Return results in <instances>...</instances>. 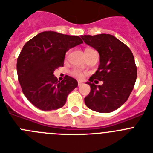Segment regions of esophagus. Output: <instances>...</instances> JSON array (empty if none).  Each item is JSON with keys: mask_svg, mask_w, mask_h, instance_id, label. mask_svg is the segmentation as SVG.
<instances>
[{"mask_svg": "<svg viewBox=\"0 0 153 153\" xmlns=\"http://www.w3.org/2000/svg\"><path fill=\"white\" fill-rule=\"evenodd\" d=\"M83 83H82L81 81H78V86H80L81 85H83Z\"/></svg>", "mask_w": 153, "mask_h": 153, "instance_id": "esophagus-1", "label": "esophagus"}]
</instances>
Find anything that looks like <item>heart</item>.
Returning <instances> with one entry per match:
<instances>
[{
    "instance_id": "b5f03b06",
    "label": "heart",
    "mask_w": 153,
    "mask_h": 153,
    "mask_svg": "<svg viewBox=\"0 0 153 153\" xmlns=\"http://www.w3.org/2000/svg\"><path fill=\"white\" fill-rule=\"evenodd\" d=\"M90 50H92V49H86V51H90ZM71 74H72V76H75V77L78 78V79H82L83 76V73L81 71V70H77V69H74V70H73L72 71H71Z\"/></svg>"
}]
</instances>
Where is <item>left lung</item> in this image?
I'll use <instances>...</instances> for the list:
<instances>
[{
  "instance_id": "obj_1",
  "label": "left lung",
  "mask_w": 153,
  "mask_h": 153,
  "mask_svg": "<svg viewBox=\"0 0 153 153\" xmlns=\"http://www.w3.org/2000/svg\"><path fill=\"white\" fill-rule=\"evenodd\" d=\"M81 37L100 54L98 70L87 83L90 92L85 97V104L99 113L114 111L125 103L134 87L137 69L133 54L129 47L113 35H82ZM97 79L104 81L102 86L92 83L98 82Z\"/></svg>"
}]
</instances>
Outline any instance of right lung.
<instances>
[{"instance_id": "1", "label": "right lung", "mask_w": 153, "mask_h": 153, "mask_svg": "<svg viewBox=\"0 0 153 153\" xmlns=\"http://www.w3.org/2000/svg\"><path fill=\"white\" fill-rule=\"evenodd\" d=\"M80 44L83 40L78 36L44 31L24 44L17 58V76L24 96L33 106L41 110L64 106L77 81L67 75L58 81L53 71L63 66L66 52Z\"/></svg>"}]
</instances>
